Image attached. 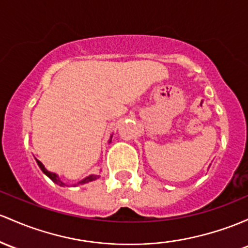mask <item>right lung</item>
<instances>
[{"instance_id": "obj_1", "label": "right lung", "mask_w": 248, "mask_h": 248, "mask_svg": "<svg viewBox=\"0 0 248 248\" xmlns=\"http://www.w3.org/2000/svg\"><path fill=\"white\" fill-rule=\"evenodd\" d=\"M36 162H37V165L40 166V168L41 170H42V172L46 174V175L47 176H49V178L51 179V180H53L54 182H55V184H58V185H60V186H63V182H62L61 180H60L59 179V176L56 175L55 173H51V172H49V170H47L45 168V166L42 165V162L41 161H39V160H36ZM99 178V175H89V176H87L86 179H83V180H81V181H78V185H83V184H87V182H91V181H93V180H96V179Z\"/></svg>"}]
</instances>
